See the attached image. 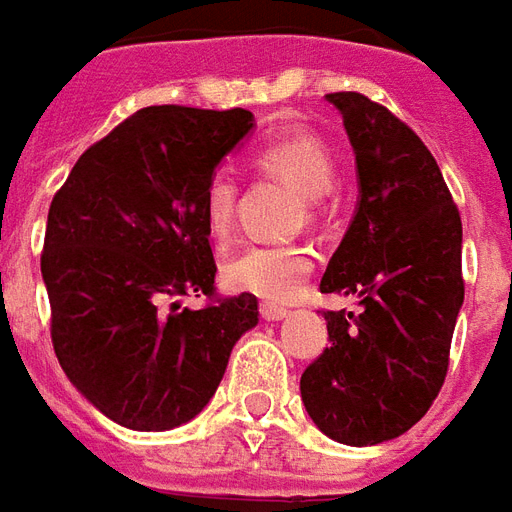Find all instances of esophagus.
<instances>
[{
	"label": "esophagus",
	"mask_w": 512,
	"mask_h": 512,
	"mask_svg": "<svg viewBox=\"0 0 512 512\" xmlns=\"http://www.w3.org/2000/svg\"><path fill=\"white\" fill-rule=\"evenodd\" d=\"M260 314H263V320H268V323H279V320H285L287 309L285 306H276V304H260Z\"/></svg>",
	"instance_id": "esophagus-1"
}]
</instances>
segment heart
Masks as SVG:
<instances>
[{
	"label": "heart",
	"mask_w": 512,
	"mask_h": 512,
	"mask_svg": "<svg viewBox=\"0 0 512 512\" xmlns=\"http://www.w3.org/2000/svg\"><path fill=\"white\" fill-rule=\"evenodd\" d=\"M255 165L263 173L279 176L304 195L309 214L320 208V200L336 179L333 151L323 138L309 130H290L268 138L255 151ZM236 179L227 170H217L203 189V214L214 238H227L236 219ZM312 274V255L301 246L252 244L225 263V282L238 293H249L263 301H290L301 293Z\"/></svg>",
	"instance_id": "heart-1"
}]
</instances>
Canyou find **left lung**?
I'll return each mask as SVG.
<instances>
[{
	"mask_svg": "<svg viewBox=\"0 0 512 512\" xmlns=\"http://www.w3.org/2000/svg\"><path fill=\"white\" fill-rule=\"evenodd\" d=\"M325 100L355 151L358 206L320 290L355 295L361 312H325L331 347L301 374V399L325 437L363 448L412 429L445 382L464 304L461 217L404 121L358 92Z\"/></svg>",
	"mask_w": 512,
	"mask_h": 512,
	"instance_id": "8db88e82",
	"label": "left lung"
}]
</instances>
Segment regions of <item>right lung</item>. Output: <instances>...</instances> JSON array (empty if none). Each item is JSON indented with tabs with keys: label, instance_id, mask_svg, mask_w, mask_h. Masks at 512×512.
<instances>
[{
	"label": "right lung",
	"instance_id": "obj_1",
	"mask_svg": "<svg viewBox=\"0 0 512 512\" xmlns=\"http://www.w3.org/2000/svg\"><path fill=\"white\" fill-rule=\"evenodd\" d=\"M252 127L244 108L151 105L83 151L51 200L40 271L56 358L124 429L195 418L233 344L257 325L249 293L203 309L176 301L214 295L203 189Z\"/></svg>",
	"mask_w": 512,
	"mask_h": 512
}]
</instances>
